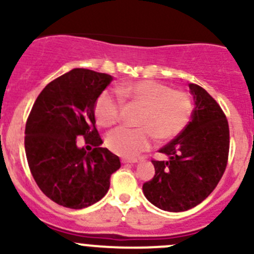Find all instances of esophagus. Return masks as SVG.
Returning a JSON list of instances; mask_svg holds the SVG:
<instances>
[{
    "instance_id": "obj_1",
    "label": "esophagus",
    "mask_w": 254,
    "mask_h": 254,
    "mask_svg": "<svg viewBox=\"0 0 254 254\" xmlns=\"http://www.w3.org/2000/svg\"><path fill=\"white\" fill-rule=\"evenodd\" d=\"M123 163H136L137 158H122Z\"/></svg>"
}]
</instances>
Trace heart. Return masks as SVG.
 <instances>
[{"label": "heart", "instance_id": "obj_1", "mask_svg": "<svg viewBox=\"0 0 254 254\" xmlns=\"http://www.w3.org/2000/svg\"><path fill=\"white\" fill-rule=\"evenodd\" d=\"M118 94L124 102L141 106L137 117L139 127H118L109 132L106 143L112 152L132 157L151 147L158 140H171L187 127L193 112L190 97L182 91L171 89L160 82L142 79L122 83ZM122 101L112 92L99 94L94 106L97 123L111 127L122 119Z\"/></svg>", "mask_w": 254, "mask_h": 254}]
</instances>
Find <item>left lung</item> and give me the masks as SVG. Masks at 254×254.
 <instances>
[{
	"label": "left lung",
	"instance_id": "left-lung-1",
	"mask_svg": "<svg viewBox=\"0 0 254 254\" xmlns=\"http://www.w3.org/2000/svg\"><path fill=\"white\" fill-rule=\"evenodd\" d=\"M195 108L191 119L152 160L155 176L143 183L145 196L166 211H186L200 204L216 188L226 170L230 130L221 107L198 84L189 83Z\"/></svg>",
	"mask_w": 254,
	"mask_h": 254
}]
</instances>
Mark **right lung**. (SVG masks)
I'll return each mask as SVG.
<instances>
[{
	"label": "right lung",
	"mask_w": 254,
	"mask_h": 254,
	"mask_svg": "<svg viewBox=\"0 0 254 254\" xmlns=\"http://www.w3.org/2000/svg\"><path fill=\"white\" fill-rule=\"evenodd\" d=\"M111 75L73 68L45 86L25 124L28 165L40 190L56 204L83 209L101 200L120 160L103 143L96 127L94 106L112 82ZM82 136L94 147L79 149Z\"/></svg>",
	"instance_id": "1"
}]
</instances>
